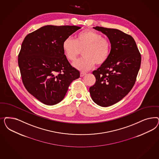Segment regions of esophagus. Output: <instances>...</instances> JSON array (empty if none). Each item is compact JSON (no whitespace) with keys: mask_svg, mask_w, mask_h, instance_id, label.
<instances>
[{"mask_svg":"<svg viewBox=\"0 0 159 159\" xmlns=\"http://www.w3.org/2000/svg\"><path fill=\"white\" fill-rule=\"evenodd\" d=\"M86 75V73H84V72H81L80 73V77H82L84 76H85Z\"/></svg>","mask_w":159,"mask_h":159,"instance_id":"34e87169","label":"esophagus"}]
</instances>
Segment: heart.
Instances as JSON below:
<instances>
[{"mask_svg":"<svg viewBox=\"0 0 159 159\" xmlns=\"http://www.w3.org/2000/svg\"><path fill=\"white\" fill-rule=\"evenodd\" d=\"M67 60L74 61L82 51L81 59L73 63L74 68L81 71H87L95 66H101L108 60L111 53V43L108 39L95 31L85 30L80 33L74 40L67 38L62 44Z\"/></svg>","mask_w":159,"mask_h":159,"instance_id":"1","label":"heart"}]
</instances>
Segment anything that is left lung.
Segmentation results:
<instances>
[{
  "mask_svg": "<svg viewBox=\"0 0 159 159\" xmlns=\"http://www.w3.org/2000/svg\"><path fill=\"white\" fill-rule=\"evenodd\" d=\"M93 28L107 36L111 44L108 60L92 72L96 82L89 88L93 102L107 107L122 99L133 88L140 67L141 55L132 36L115 29Z\"/></svg>",
  "mask_w": 159,
  "mask_h": 159,
  "instance_id": "left-lung-1",
  "label": "left lung"
}]
</instances>
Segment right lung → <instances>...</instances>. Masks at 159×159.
Listing matches in <instances>:
<instances>
[{
	"mask_svg": "<svg viewBox=\"0 0 159 159\" xmlns=\"http://www.w3.org/2000/svg\"><path fill=\"white\" fill-rule=\"evenodd\" d=\"M81 27H41L26 36L18 56L22 81L41 102L54 105L65 97L68 87L80 76L64 54V41Z\"/></svg>",
	"mask_w": 159,
	"mask_h": 159,
	"instance_id": "right-lung-1",
	"label": "right lung"
}]
</instances>
